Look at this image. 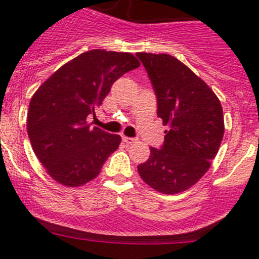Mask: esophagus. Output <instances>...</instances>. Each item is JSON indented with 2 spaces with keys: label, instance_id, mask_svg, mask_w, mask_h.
Listing matches in <instances>:
<instances>
[{
  "label": "esophagus",
  "instance_id": "1",
  "mask_svg": "<svg viewBox=\"0 0 259 259\" xmlns=\"http://www.w3.org/2000/svg\"><path fill=\"white\" fill-rule=\"evenodd\" d=\"M123 141H124L125 144H128V145H132V144L137 143L136 139H134V137H127V136H123Z\"/></svg>",
  "mask_w": 259,
  "mask_h": 259
}]
</instances>
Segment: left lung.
I'll use <instances>...</instances> for the list:
<instances>
[{"instance_id": "obj_1", "label": "left lung", "mask_w": 259, "mask_h": 259, "mask_svg": "<svg viewBox=\"0 0 259 259\" xmlns=\"http://www.w3.org/2000/svg\"><path fill=\"white\" fill-rule=\"evenodd\" d=\"M136 56L154 87L157 115L168 125L162 149L150 148L149 159L137 171L159 193H180L211 166L223 140V109L212 89L175 57L143 52Z\"/></svg>"}]
</instances>
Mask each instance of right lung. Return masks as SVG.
Instances as JSON below:
<instances>
[{
    "label": "right lung",
    "instance_id": "obj_1",
    "mask_svg": "<svg viewBox=\"0 0 259 259\" xmlns=\"http://www.w3.org/2000/svg\"><path fill=\"white\" fill-rule=\"evenodd\" d=\"M140 66L131 53L95 49L59 67L32 96L27 132L48 175L65 187H81L101 172L122 141L119 135L91 127L116 79Z\"/></svg>",
    "mask_w": 259,
    "mask_h": 259
}]
</instances>
